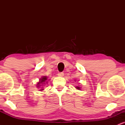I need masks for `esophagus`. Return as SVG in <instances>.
Instances as JSON below:
<instances>
[{"label": "esophagus", "instance_id": "obj_1", "mask_svg": "<svg viewBox=\"0 0 125 125\" xmlns=\"http://www.w3.org/2000/svg\"><path fill=\"white\" fill-rule=\"evenodd\" d=\"M58 76L59 77H63L64 76V73L63 72H59V73H58Z\"/></svg>", "mask_w": 125, "mask_h": 125}]
</instances>
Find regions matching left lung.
Masks as SVG:
<instances>
[{
    "label": "left lung",
    "mask_w": 125,
    "mask_h": 125,
    "mask_svg": "<svg viewBox=\"0 0 125 125\" xmlns=\"http://www.w3.org/2000/svg\"><path fill=\"white\" fill-rule=\"evenodd\" d=\"M76 88L77 90H81V87L78 86H76Z\"/></svg>",
    "instance_id": "8db88e82"
}]
</instances>
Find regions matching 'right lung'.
<instances>
[{
	"mask_svg": "<svg viewBox=\"0 0 125 125\" xmlns=\"http://www.w3.org/2000/svg\"><path fill=\"white\" fill-rule=\"evenodd\" d=\"M48 81L49 80H48V77L46 76H43L41 78L39 79V81L36 84V87L38 88H40L41 89L39 90H43V86L44 85H45V84L48 83Z\"/></svg>",
	"mask_w": 125,
	"mask_h": 125,
	"instance_id": "right-lung-1",
	"label": "right lung"
}]
</instances>
